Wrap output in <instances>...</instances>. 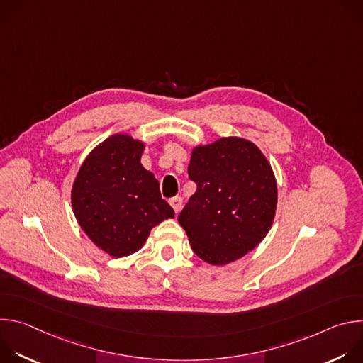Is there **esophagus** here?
<instances>
[{"label":"esophagus","mask_w":363,"mask_h":363,"mask_svg":"<svg viewBox=\"0 0 363 363\" xmlns=\"http://www.w3.org/2000/svg\"><path fill=\"white\" fill-rule=\"evenodd\" d=\"M169 203H171V206L174 208L175 214H178L181 211V208H182V198L181 196H174V198L169 199Z\"/></svg>","instance_id":"34e87169"}]
</instances>
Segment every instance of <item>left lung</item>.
Listing matches in <instances>:
<instances>
[{
    "instance_id": "obj_1",
    "label": "left lung",
    "mask_w": 363,
    "mask_h": 363,
    "mask_svg": "<svg viewBox=\"0 0 363 363\" xmlns=\"http://www.w3.org/2000/svg\"><path fill=\"white\" fill-rule=\"evenodd\" d=\"M188 177L196 191L178 221L199 258L223 266L262 242L274 220L277 184L260 149L241 138L198 146Z\"/></svg>"
}]
</instances>
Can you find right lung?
Listing matches in <instances>:
<instances>
[{
  "label": "right lung",
  "instance_id": "right-lung-1",
  "mask_svg": "<svg viewBox=\"0 0 363 363\" xmlns=\"http://www.w3.org/2000/svg\"><path fill=\"white\" fill-rule=\"evenodd\" d=\"M142 142L113 135L90 152L73 184L80 227L112 257L138 251L155 225L175 217L158 179L142 167Z\"/></svg>",
  "mask_w": 363,
  "mask_h": 363
}]
</instances>
